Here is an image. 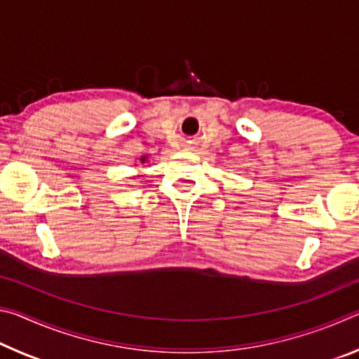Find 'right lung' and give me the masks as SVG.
I'll return each mask as SVG.
<instances>
[{"mask_svg":"<svg viewBox=\"0 0 359 359\" xmlns=\"http://www.w3.org/2000/svg\"><path fill=\"white\" fill-rule=\"evenodd\" d=\"M147 160H149L147 155H142V156H141V163H147Z\"/></svg>","mask_w":359,"mask_h":359,"instance_id":"obj_1","label":"right lung"}]
</instances>
